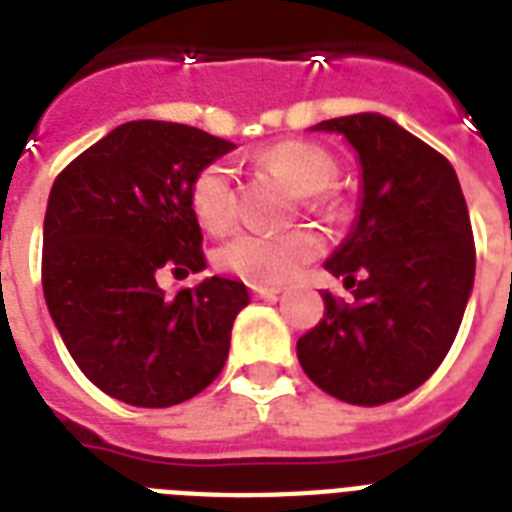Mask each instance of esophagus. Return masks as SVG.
Here are the masks:
<instances>
[{"label": "esophagus", "mask_w": 512, "mask_h": 512, "mask_svg": "<svg viewBox=\"0 0 512 512\" xmlns=\"http://www.w3.org/2000/svg\"><path fill=\"white\" fill-rule=\"evenodd\" d=\"M249 289H252V295L265 297V300L281 295V287H271V284H249Z\"/></svg>", "instance_id": "34e87169"}]
</instances>
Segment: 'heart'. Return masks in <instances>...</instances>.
<instances>
[{
    "mask_svg": "<svg viewBox=\"0 0 512 512\" xmlns=\"http://www.w3.org/2000/svg\"><path fill=\"white\" fill-rule=\"evenodd\" d=\"M265 170L284 177L311 209L324 215L335 212L329 196L337 177L335 159L316 143L281 140L257 156ZM191 209L207 231H225L236 217V188L228 164L212 162L196 172L191 183ZM321 252L319 233L295 228L287 233H239L225 241L217 252V263L252 284H281L295 276L305 263Z\"/></svg>",
    "mask_w": 512,
    "mask_h": 512,
    "instance_id": "heart-1",
    "label": "heart"
}]
</instances>
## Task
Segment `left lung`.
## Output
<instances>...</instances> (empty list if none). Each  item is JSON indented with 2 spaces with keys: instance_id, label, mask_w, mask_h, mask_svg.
Masks as SVG:
<instances>
[{
  "instance_id": "obj_1",
  "label": "left lung",
  "mask_w": 512,
  "mask_h": 512,
  "mask_svg": "<svg viewBox=\"0 0 512 512\" xmlns=\"http://www.w3.org/2000/svg\"><path fill=\"white\" fill-rule=\"evenodd\" d=\"M361 164L356 223L324 268L353 303L324 292V319L297 340L303 372L345 404L412 393L452 348L473 292L476 247L457 172L382 114L329 119Z\"/></svg>"
}]
</instances>
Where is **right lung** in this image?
I'll return each instance as SVG.
<instances>
[{
	"instance_id": "right-lung-1",
	"label": "right lung",
	"mask_w": 512,
	"mask_h": 512,
	"mask_svg": "<svg viewBox=\"0 0 512 512\" xmlns=\"http://www.w3.org/2000/svg\"><path fill=\"white\" fill-rule=\"evenodd\" d=\"M233 143L175 122L119 124L52 183L42 287L76 366L124 404L164 409L225 366L241 281L209 276L167 297L162 271L207 268L191 183Z\"/></svg>"
}]
</instances>
